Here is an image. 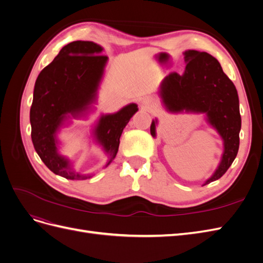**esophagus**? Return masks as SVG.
Instances as JSON below:
<instances>
[{"label":"esophagus","mask_w":263,"mask_h":263,"mask_svg":"<svg viewBox=\"0 0 263 263\" xmlns=\"http://www.w3.org/2000/svg\"><path fill=\"white\" fill-rule=\"evenodd\" d=\"M155 105H156V101L153 98H146L144 101H142V106L147 109L153 108Z\"/></svg>","instance_id":"esophagus-1"}]
</instances>
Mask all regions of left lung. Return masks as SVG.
Here are the masks:
<instances>
[{"mask_svg":"<svg viewBox=\"0 0 263 263\" xmlns=\"http://www.w3.org/2000/svg\"><path fill=\"white\" fill-rule=\"evenodd\" d=\"M184 54V73L173 72L166 77L160 85V95L171 112L186 109L208 114L209 122L224 140L221 162L204 183L206 185L224 176L238 154L241 128L239 99L235 84L213 55L196 50H187ZM155 127L156 122H153L150 133L154 137Z\"/></svg>","mask_w":263,"mask_h":263,"instance_id":"1","label":"left lung"}]
</instances>
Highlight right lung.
<instances>
[{
  "mask_svg": "<svg viewBox=\"0 0 263 263\" xmlns=\"http://www.w3.org/2000/svg\"><path fill=\"white\" fill-rule=\"evenodd\" d=\"M102 50L92 42L70 43L42 70L35 83L29 115L31 140L47 168L66 179L90 177L71 171L69 162L57 153L54 134L67 114L78 116L94 100L107 60L106 55L100 54ZM137 110L136 104H129L116 114L101 117L95 136L110 160L117 154L125 126Z\"/></svg>",
  "mask_w": 263,
  "mask_h": 263,
  "instance_id": "right-lung-1",
  "label": "right lung"
}]
</instances>
